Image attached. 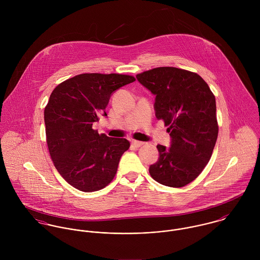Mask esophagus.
Listing matches in <instances>:
<instances>
[{
  "mask_svg": "<svg viewBox=\"0 0 260 260\" xmlns=\"http://www.w3.org/2000/svg\"><path fill=\"white\" fill-rule=\"evenodd\" d=\"M142 145H144V142L137 141V140H133V141H132V146L135 147V148H139V147H141Z\"/></svg>",
  "mask_w": 260,
  "mask_h": 260,
  "instance_id": "34e87169",
  "label": "esophagus"
}]
</instances>
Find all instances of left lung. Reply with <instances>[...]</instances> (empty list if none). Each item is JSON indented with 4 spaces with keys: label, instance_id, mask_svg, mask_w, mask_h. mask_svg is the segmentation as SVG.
Returning a JSON list of instances; mask_svg holds the SVG:
<instances>
[{
    "label": "left lung",
    "instance_id": "left-lung-1",
    "mask_svg": "<svg viewBox=\"0 0 260 260\" xmlns=\"http://www.w3.org/2000/svg\"><path fill=\"white\" fill-rule=\"evenodd\" d=\"M155 96L156 118L168 126L171 147L158 144V161L151 177L179 188L195 180L209 162L218 136L215 96L194 72L158 67L136 76Z\"/></svg>",
    "mask_w": 260,
    "mask_h": 260
}]
</instances>
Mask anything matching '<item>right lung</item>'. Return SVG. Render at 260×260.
I'll return each mask as SVG.
<instances>
[{"label":"right lung","instance_id":"right-lung-1","mask_svg":"<svg viewBox=\"0 0 260 260\" xmlns=\"http://www.w3.org/2000/svg\"><path fill=\"white\" fill-rule=\"evenodd\" d=\"M133 76L85 73L60 83L45 107L46 141L60 175L76 189L93 192L114 179L121 156L130 147L124 138H111L92 128L111 94L134 82Z\"/></svg>","mask_w":260,"mask_h":260}]
</instances>
